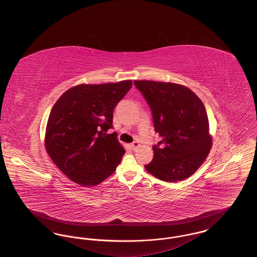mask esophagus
I'll use <instances>...</instances> for the list:
<instances>
[{"label":"esophagus","instance_id":"1","mask_svg":"<svg viewBox=\"0 0 257 257\" xmlns=\"http://www.w3.org/2000/svg\"><path fill=\"white\" fill-rule=\"evenodd\" d=\"M140 147H141V145H140L138 142H134L133 144H131V148H132V150H136L137 148H139Z\"/></svg>","mask_w":257,"mask_h":257}]
</instances>
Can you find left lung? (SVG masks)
<instances>
[{
	"instance_id": "8db88e82",
	"label": "left lung",
	"mask_w": 257,
	"mask_h": 257,
	"mask_svg": "<svg viewBox=\"0 0 257 257\" xmlns=\"http://www.w3.org/2000/svg\"><path fill=\"white\" fill-rule=\"evenodd\" d=\"M146 99L156 133L154 157L145 166L166 182L182 181L194 174L212 147L207 111L202 101L188 87L164 82L134 81Z\"/></svg>"
}]
</instances>
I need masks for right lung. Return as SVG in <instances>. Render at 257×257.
<instances>
[{"mask_svg": "<svg viewBox=\"0 0 257 257\" xmlns=\"http://www.w3.org/2000/svg\"><path fill=\"white\" fill-rule=\"evenodd\" d=\"M132 81L79 85L66 90L52 108L45 147L51 159L70 180L95 186L109 177L125 150L112 128L117 103L132 87Z\"/></svg>", "mask_w": 257, "mask_h": 257, "instance_id": "add662e5", "label": "right lung"}]
</instances>
